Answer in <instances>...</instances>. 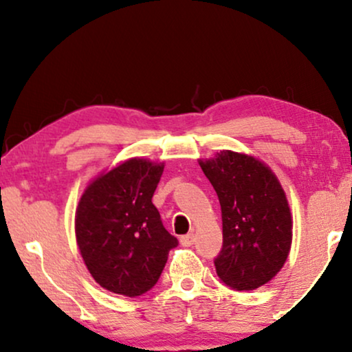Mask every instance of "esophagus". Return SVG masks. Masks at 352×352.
<instances>
[{"label": "esophagus", "instance_id": "esophagus-1", "mask_svg": "<svg viewBox=\"0 0 352 352\" xmlns=\"http://www.w3.org/2000/svg\"><path fill=\"white\" fill-rule=\"evenodd\" d=\"M181 245H184V247H190V245H194V234L182 235V237H181Z\"/></svg>", "mask_w": 352, "mask_h": 352}]
</instances>
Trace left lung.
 <instances>
[{"mask_svg": "<svg viewBox=\"0 0 352 352\" xmlns=\"http://www.w3.org/2000/svg\"><path fill=\"white\" fill-rule=\"evenodd\" d=\"M200 166L218 194L223 218L216 274L234 290H254L280 271L290 252L285 192L266 165L243 153L223 151Z\"/></svg>", "mask_w": 352, "mask_h": 352, "instance_id": "left-lung-1", "label": "left lung"}]
</instances>
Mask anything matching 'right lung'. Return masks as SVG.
I'll list each match as a JSON object with an SVG mask.
<instances>
[{
  "label": "right lung",
  "instance_id": "obj_1",
  "mask_svg": "<svg viewBox=\"0 0 352 352\" xmlns=\"http://www.w3.org/2000/svg\"><path fill=\"white\" fill-rule=\"evenodd\" d=\"M163 165L131 158L91 182L76 208V243L105 290L141 296L158 282L177 239L152 204Z\"/></svg>",
  "mask_w": 352,
  "mask_h": 352
}]
</instances>
